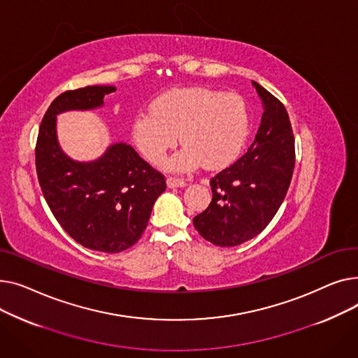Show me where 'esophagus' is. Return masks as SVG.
I'll return each instance as SVG.
<instances>
[{
    "mask_svg": "<svg viewBox=\"0 0 358 358\" xmlns=\"http://www.w3.org/2000/svg\"><path fill=\"white\" fill-rule=\"evenodd\" d=\"M166 185L169 187V189H177V187H185L187 182L181 178H174V177H169L166 178Z\"/></svg>",
    "mask_w": 358,
    "mask_h": 358,
    "instance_id": "34e87169",
    "label": "esophagus"
}]
</instances>
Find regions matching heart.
Listing matches in <instances>:
<instances>
[{"label":"heart","instance_id":"b5f03b06","mask_svg":"<svg viewBox=\"0 0 358 358\" xmlns=\"http://www.w3.org/2000/svg\"><path fill=\"white\" fill-rule=\"evenodd\" d=\"M248 130V110L238 94L193 87L158 96L150 113L135 117L131 138L149 162L161 164L180 135L185 146L168 162V168L187 173L201 162L208 168L231 164L245 143Z\"/></svg>","mask_w":358,"mask_h":358}]
</instances>
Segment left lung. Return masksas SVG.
<instances>
[{"label": "left lung", "mask_w": 358, "mask_h": 358, "mask_svg": "<svg viewBox=\"0 0 358 358\" xmlns=\"http://www.w3.org/2000/svg\"><path fill=\"white\" fill-rule=\"evenodd\" d=\"M262 116L245 155L210 180L213 199L193 219L194 228L217 247H236L261 234L283 203L294 168L289 115L273 94L252 81Z\"/></svg>", "instance_id": "obj_1"}]
</instances>
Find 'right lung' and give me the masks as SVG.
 <instances>
[{
    "instance_id": "1",
    "label": "right lung",
    "mask_w": 358,
    "mask_h": 358,
    "mask_svg": "<svg viewBox=\"0 0 358 358\" xmlns=\"http://www.w3.org/2000/svg\"><path fill=\"white\" fill-rule=\"evenodd\" d=\"M115 91L111 85H88L61 94L46 111L36 145L37 178L53 216L73 241L107 254L138 242L166 189L165 178L124 142L111 143L97 159L71 158L59 145L56 122L65 111L103 107Z\"/></svg>"
}]
</instances>
